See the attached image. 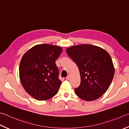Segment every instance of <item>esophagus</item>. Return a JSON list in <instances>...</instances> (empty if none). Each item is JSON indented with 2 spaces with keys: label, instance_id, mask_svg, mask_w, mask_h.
Returning <instances> with one entry per match:
<instances>
[{
  "label": "esophagus",
  "instance_id": "1",
  "mask_svg": "<svg viewBox=\"0 0 129 129\" xmlns=\"http://www.w3.org/2000/svg\"><path fill=\"white\" fill-rule=\"evenodd\" d=\"M70 78H71V76L70 75H69L67 76V77H66V80H70Z\"/></svg>",
  "mask_w": 129,
  "mask_h": 129
}]
</instances>
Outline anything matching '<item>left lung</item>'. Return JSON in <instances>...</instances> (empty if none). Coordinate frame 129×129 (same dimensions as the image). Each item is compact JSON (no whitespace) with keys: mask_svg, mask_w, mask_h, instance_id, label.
<instances>
[{"mask_svg":"<svg viewBox=\"0 0 129 129\" xmlns=\"http://www.w3.org/2000/svg\"><path fill=\"white\" fill-rule=\"evenodd\" d=\"M66 52L79 70L81 82L75 89L76 95L87 101L100 98L109 88L114 74L109 54L100 47L88 44L71 46Z\"/></svg>","mask_w":129,"mask_h":129,"instance_id":"obj_1","label":"left lung"}]
</instances>
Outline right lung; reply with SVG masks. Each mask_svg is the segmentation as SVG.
<instances>
[{"label":"right lung","instance_id":"1","mask_svg":"<svg viewBox=\"0 0 129 129\" xmlns=\"http://www.w3.org/2000/svg\"><path fill=\"white\" fill-rule=\"evenodd\" d=\"M62 52L56 45H35L24 54L20 61L19 76L22 87L37 100H47L58 93L62 82L55 64Z\"/></svg>","mask_w":129,"mask_h":129}]
</instances>
